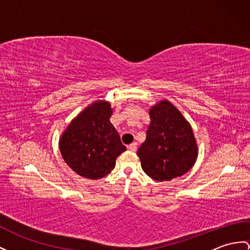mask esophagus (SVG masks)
<instances>
[{"label":"esophagus","mask_w":250,"mask_h":250,"mask_svg":"<svg viewBox=\"0 0 250 250\" xmlns=\"http://www.w3.org/2000/svg\"><path fill=\"white\" fill-rule=\"evenodd\" d=\"M128 148H129L130 150H132V151H136V150H137V143L133 142V143L129 144V145H128Z\"/></svg>","instance_id":"obj_1"}]
</instances>
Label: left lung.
I'll list each match as a JSON object with an SVG mask.
<instances>
[{"mask_svg":"<svg viewBox=\"0 0 250 250\" xmlns=\"http://www.w3.org/2000/svg\"><path fill=\"white\" fill-rule=\"evenodd\" d=\"M146 140L138 149L144 173L157 181L180 177L196 162L198 146L191 124L171 102L149 108Z\"/></svg>","mask_w":250,"mask_h":250,"instance_id":"1","label":"left lung"}]
</instances>
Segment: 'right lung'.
<instances>
[{
	"instance_id": "add662e5",
	"label": "right lung",
	"mask_w": 250,
	"mask_h": 250,
	"mask_svg": "<svg viewBox=\"0 0 250 250\" xmlns=\"http://www.w3.org/2000/svg\"><path fill=\"white\" fill-rule=\"evenodd\" d=\"M113 109L108 101H95L71 121L59 138L64 162L77 175L101 179L115 167V159L126 150L111 124Z\"/></svg>"
}]
</instances>
